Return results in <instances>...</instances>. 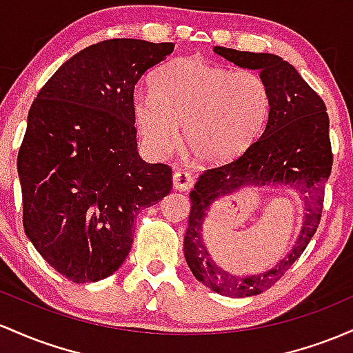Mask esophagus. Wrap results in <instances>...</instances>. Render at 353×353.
<instances>
[{"instance_id":"34e87169","label":"esophagus","mask_w":353,"mask_h":353,"mask_svg":"<svg viewBox=\"0 0 353 353\" xmlns=\"http://www.w3.org/2000/svg\"><path fill=\"white\" fill-rule=\"evenodd\" d=\"M172 184L174 188L179 189V191H189V189L194 185V177L188 170H177L172 176Z\"/></svg>"}]
</instances>
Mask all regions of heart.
<instances>
[{"label": "heart", "mask_w": 353, "mask_h": 353, "mask_svg": "<svg viewBox=\"0 0 353 353\" xmlns=\"http://www.w3.org/2000/svg\"><path fill=\"white\" fill-rule=\"evenodd\" d=\"M152 94L132 100L135 129L157 154L174 150L184 127V149L203 164L241 156L261 135L271 110L270 88L258 73L177 58L150 80Z\"/></svg>", "instance_id": "obj_1"}]
</instances>
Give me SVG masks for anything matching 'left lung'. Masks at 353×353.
I'll list each match as a JSON object with an SVG mask.
<instances>
[{"label":"left lung","instance_id":"1","mask_svg":"<svg viewBox=\"0 0 353 353\" xmlns=\"http://www.w3.org/2000/svg\"><path fill=\"white\" fill-rule=\"evenodd\" d=\"M214 52L241 68L258 70L270 88L271 110L261 137L234 161L204 170L191 191L184 258L197 281L226 296H253L273 286L300 258L320 224L325 183L332 172L327 107L293 65L271 53L238 52L214 46ZM288 185L305 204L304 224L296 245L273 269L234 277L217 266L202 239L210 204L245 185Z\"/></svg>","mask_w":353,"mask_h":353}]
</instances>
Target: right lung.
<instances>
[{
	"label": "right lung",
	"instance_id": "1",
	"mask_svg": "<svg viewBox=\"0 0 353 353\" xmlns=\"http://www.w3.org/2000/svg\"><path fill=\"white\" fill-rule=\"evenodd\" d=\"M174 43L114 38L65 61L38 92L18 152L25 233L73 283L110 276L139 211L172 189V170L137 152L135 83Z\"/></svg>",
	"mask_w": 353,
	"mask_h": 353
}]
</instances>
